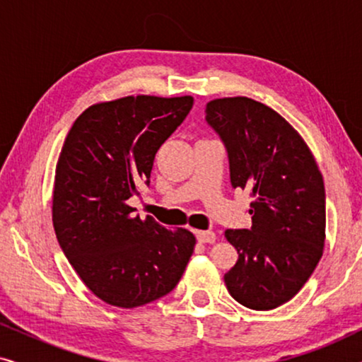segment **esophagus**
<instances>
[{
  "label": "esophagus",
  "instance_id": "34e87169",
  "mask_svg": "<svg viewBox=\"0 0 362 362\" xmlns=\"http://www.w3.org/2000/svg\"><path fill=\"white\" fill-rule=\"evenodd\" d=\"M197 240L202 242V244H214L216 242V234L211 230H199L196 234Z\"/></svg>",
  "mask_w": 362,
  "mask_h": 362
}]
</instances>
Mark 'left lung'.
Masks as SVG:
<instances>
[{
    "label": "left lung",
    "mask_w": 362,
    "mask_h": 362,
    "mask_svg": "<svg viewBox=\"0 0 362 362\" xmlns=\"http://www.w3.org/2000/svg\"><path fill=\"white\" fill-rule=\"evenodd\" d=\"M206 122L224 143L230 185L250 192V229H227L237 264L224 275L232 298L274 310L301 290L323 255V176L293 127L247 97L217 98Z\"/></svg>",
    "instance_id": "1"
}]
</instances>
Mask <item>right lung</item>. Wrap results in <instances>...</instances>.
Wrapping results in <instances>:
<instances>
[{"label":"right lung","mask_w":362,"mask_h":362,"mask_svg":"<svg viewBox=\"0 0 362 362\" xmlns=\"http://www.w3.org/2000/svg\"><path fill=\"white\" fill-rule=\"evenodd\" d=\"M194 98L123 97L88 107L74 122L56 168L52 222L59 245L88 290L108 305L135 308L170 293L196 237L128 206L150 186L156 151Z\"/></svg>","instance_id":"right-lung-1"}]
</instances>
